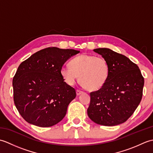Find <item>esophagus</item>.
<instances>
[{"mask_svg": "<svg viewBox=\"0 0 153 153\" xmlns=\"http://www.w3.org/2000/svg\"><path fill=\"white\" fill-rule=\"evenodd\" d=\"M76 92H77V95H81V94H82V93H83L82 91V90H79V89H77Z\"/></svg>", "mask_w": 153, "mask_h": 153, "instance_id": "esophagus-1", "label": "esophagus"}]
</instances>
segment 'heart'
<instances>
[{"label": "heart", "mask_w": 153, "mask_h": 153, "mask_svg": "<svg viewBox=\"0 0 153 153\" xmlns=\"http://www.w3.org/2000/svg\"><path fill=\"white\" fill-rule=\"evenodd\" d=\"M70 66H64L60 74L68 85H74L79 76V81L85 89L98 90L105 85L110 74L109 64L105 58L83 54L73 58Z\"/></svg>", "instance_id": "heart-1"}]
</instances>
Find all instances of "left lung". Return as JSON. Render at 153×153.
Here are the masks:
<instances>
[{"instance_id":"left-lung-1","label":"left lung","mask_w":153,"mask_h":153,"mask_svg":"<svg viewBox=\"0 0 153 153\" xmlns=\"http://www.w3.org/2000/svg\"><path fill=\"white\" fill-rule=\"evenodd\" d=\"M110 66L108 78L101 88L90 93L89 118L97 124L113 126L128 120L140 103L144 78L137 65L111 49H94Z\"/></svg>"}]
</instances>
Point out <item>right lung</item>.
Wrapping results in <instances>:
<instances>
[{"label": "right lung", "instance_id": "obj_1", "mask_svg": "<svg viewBox=\"0 0 153 153\" xmlns=\"http://www.w3.org/2000/svg\"><path fill=\"white\" fill-rule=\"evenodd\" d=\"M79 53L48 47L20 64L12 85L15 106L25 121L45 128L64 118L76 91L64 82L60 69L68 58Z\"/></svg>", "mask_w": 153, "mask_h": 153}]
</instances>
